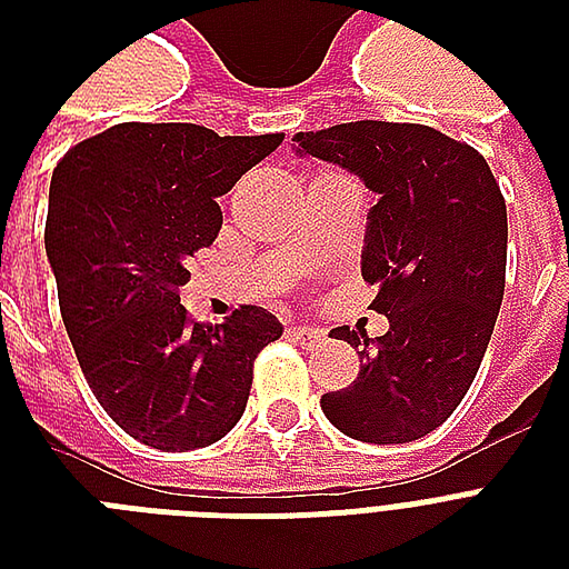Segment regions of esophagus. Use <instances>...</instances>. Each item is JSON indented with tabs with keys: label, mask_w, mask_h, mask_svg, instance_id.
Masks as SVG:
<instances>
[{
	"label": "esophagus",
	"mask_w": 569,
	"mask_h": 569,
	"mask_svg": "<svg viewBox=\"0 0 569 569\" xmlns=\"http://www.w3.org/2000/svg\"><path fill=\"white\" fill-rule=\"evenodd\" d=\"M289 337H292L298 346L312 348V346H319L321 339H325V333H321L319 328H289Z\"/></svg>",
	"instance_id": "obj_1"
}]
</instances>
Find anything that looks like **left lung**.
Wrapping results in <instances>:
<instances>
[{
  "mask_svg": "<svg viewBox=\"0 0 569 569\" xmlns=\"http://www.w3.org/2000/svg\"><path fill=\"white\" fill-rule=\"evenodd\" d=\"M298 153L333 162L378 194L363 280L383 337L330 330L360 355L351 387L325 392L333 428L363 442H413L437 431L476 380L505 295L508 212L476 147L422 123L355 120L298 132Z\"/></svg>",
  "mask_w": 569,
  "mask_h": 569,
  "instance_id": "1",
  "label": "left lung"
}]
</instances>
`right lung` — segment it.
<instances>
[{
	"mask_svg": "<svg viewBox=\"0 0 569 569\" xmlns=\"http://www.w3.org/2000/svg\"><path fill=\"white\" fill-rule=\"evenodd\" d=\"M283 136L197 123H118L84 138L49 182L47 257L88 387L144 446L203 449L244 413L253 360L283 325L244 303L197 325L180 303L189 259L221 230L218 197Z\"/></svg>",
	"mask_w": 569,
	"mask_h": 569,
	"instance_id": "obj_1",
	"label": "right lung"
}]
</instances>
